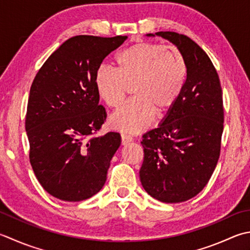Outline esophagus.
<instances>
[{"label":"esophagus","instance_id":"obj_1","mask_svg":"<svg viewBox=\"0 0 250 250\" xmlns=\"http://www.w3.org/2000/svg\"><path fill=\"white\" fill-rule=\"evenodd\" d=\"M130 142H132V138H131L130 135L121 134V144H122V145H126V144H129Z\"/></svg>","mask_w":250,"mask_h":250}]
</instances>
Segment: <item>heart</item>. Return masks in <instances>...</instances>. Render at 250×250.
<instances>
[{
  "label": "heart",
  "instance_id": "obj_1",
  "mask_svg": "<svg viewBox=\"0 0 250 250\" xmlns=\"http://www.w3.org/2000/svg\"><path fill=\"white\" fill-rule=\"evenodd\" d=\"M117 62L119 69L108 65L97 68L95 89L107 106L118 108L134 87L136 100L115 112L110 125L125 133H140L153 124L155 111L165 116L178 104L187 82V61L175 47L139 42L121 51Z\"/></svg>",
  "mask_w": 250,
  "mask_h": 250
}]
</instances>
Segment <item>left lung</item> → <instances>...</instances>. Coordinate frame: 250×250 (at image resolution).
I'll return each mask as SVG.
<instances>
[{
	"label": "left lung",
	"instance_id": "obj_1",
	"mask_svg": "<svg viewBox=\"0 0 250 250\" xmlns=\"http://www.w3.org/2000/svg\"><path fill=\"white\" fill-rule=\"evenodd\" d=\"M177 46L188 65L184 91L158 128L143 135L140 180L151 197L182 203L202 192L216 168L223 132L222 89L216 68L198 44L171 31L147 33Z\"/></svg>",
	"mask_w": 250,
	"mask_h": 250
}]
</instances>
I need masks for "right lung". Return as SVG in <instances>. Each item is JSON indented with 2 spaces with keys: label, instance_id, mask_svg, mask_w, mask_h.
Masks as SVG:
<instances>
[{
  "label": "right lung",
  "instance_id": "obj_1",
  "mask_svg": "<svg viewBox=\"0 0 250 250\" xmlns=\"http://www.w3.org/2000/svg\"><path fill=\"white\" fill-rule=\"evenodd\" d=\"M126 36H76L63 42L38 71L30 87L26 132L30 164L52 196L81 202L104 187L121 144L117 132L93 136L106 120L95 72Z\"/></svg>",
  "mask_w": 250,
  "mask_h": 250
}]
</instances>
